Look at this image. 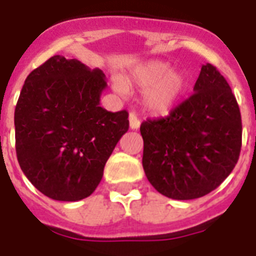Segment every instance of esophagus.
Instances as JSON below:
<instances>
[{
  "label": "esophagus",
  "mask_w": 256,
  "mask_h": 256,
  "mask_svg": "<svg viewBox=\"0 0 256 256\" xmlns=\"http://www.w3.org/2000/svg\"><path fill=\"white\" fill-rule=\"evenodd\" d=\"M128 122H130V128L132 130H138L140 126V120H138V116L134 112H130V116H128Z\"/></svg>",
  "instance_id": "1"
}]
</instances>
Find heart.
Instances as JSON below:
<instances>
[{"instance_id": "obj_1", "label": "heart", "mask_w": 256, "mask_h": 256, "mask_svg": "<svg viewBox=\"0 0 256 256\" xmlns=\"http://www.w3.org/2000/svg\"><path fill=\"white\" fill-rule=\"evenodd\" d=\"M128 86L144 88L142 102L152 114H168L182 100L187 88L186 76L179 70H171L164 61H146L132 68L124 82L116 80V92H126Z\"/></svg>"}]
</instances>
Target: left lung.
Listing matches in <instances>:
<instances>
[{"label":"left lung","mask_w":256,"mask_h":256,"mask_svg":"<svg viewBox=\"0 0 256 256\" xmlns=\"http://www.w3.org/2000/svg\"><path fill=\"white\" fill-rule=\"evenodd\" d=\"M144 174L158 192L188 200L215 190L230 175L242 146L238 102L215 66H202L194 94L170 116L140 124Z\"/></svg>","instance_id":"8db88e82"}]
</instances>
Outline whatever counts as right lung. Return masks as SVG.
I'll return each instance as SVG.
<instances>
[{"mask_svg": "<svg viewBox=\"0 0 256 256\" xmlns=\"http://www.w3.org/2000/svg\"><path fill=\"white\" fill-rule=\"evenodd\" d=\"M100 69L54 56L34 69L14 112L18 164L37 190L56 200L92 195L128 130L126 110L100 108L108 84Z\"/></svg>", "mask_w": 256, "mask_h": 256, "instance_id": "obj_1", "label": "right lung"}]
</instances>
